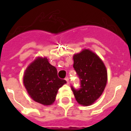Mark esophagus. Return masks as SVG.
<instances>
[{
	"mask_svg": "<svg viewBox=\"0 0 131 131\" xmlns=\"http://www.w3.org/2000/svg\"><path fill=\"white\" fill-rule=\"evenodd\" d=\"M65 80L67 81V84H69V78H65Z\"/></svg>",
	"mask_w": 131,
	"mask_h": 131,
	"instance_id": "1",
	"label": "esophagus"
}]
</instances>
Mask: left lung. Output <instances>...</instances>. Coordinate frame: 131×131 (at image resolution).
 <instances>
[{"label":"left lung","mask_w":131,"mask_h":131,"mask_svg":"<svg viewBox=\"0 0 131 131\" xmlns=\"http://www.w3.org/2000/svg\"><path fill=\"white\" fill-rule=\"evenodd\" d=\"M73 68L80 80V88L71 86L78 103L92 105L101 96L107 81V72L102 60L89 49L74 54Z\"/></svg>","instance_id":"left-lung-1"}]
</instances>
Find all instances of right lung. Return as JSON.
Instances as JSON below:
<instances>
[{"label":"right lung","mask_w":131,"mask_h":131,"mask_svg":"<svg viewBox=\"0 0 131 131\" xmlns=\"http://www.w3.org/2000/svg\"><path fill=\"white\" fill-rule=\"evenodd\" d=\"M57 74L56 68L49 64L47 58L35 60L24 74V85L30 96L42 105H51L55 101L58 89L67 83Z\"/></svg>","instance_id":"right-lung-1"}]
</instances>
